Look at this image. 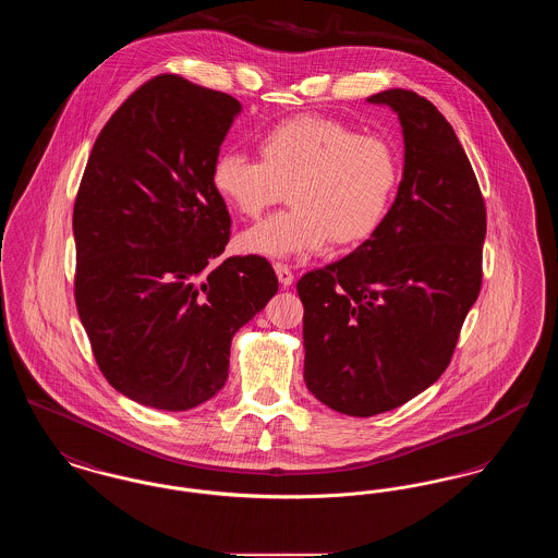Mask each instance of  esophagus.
I'll return each mask as SVG.
<instances>
[{
	"instance_id": "34e87169",
	"label": "esophagus",
	"mask_w": 558,
	"mask_h": 558,
	"mask_svg": "<svg viewBox=\"0 0 558 558\" xmlns=\"http://www.w3.org/2000/svg\"><path fill=\"white\" fill-rule=\"evenodd\" d=\"M274 269L278 274V280L282 287H291L294 276H292L291 267L284 266V264H274Z\"/></svg>"
}]
</instances>
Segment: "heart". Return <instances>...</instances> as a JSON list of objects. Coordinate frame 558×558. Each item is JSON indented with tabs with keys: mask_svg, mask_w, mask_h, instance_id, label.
Listing matches in <instances>:
<instances>
[{
	"mask_svg": "<svg viewBox=\"0 0 558 558\" xmlns=\"http://www.w3.org/2000/svg\"><path fill=\"white\" fill-rule=\"evenodd\" d=\"M259 160L221 153L213 160V190L242 217L282 203L291 211L244 230L239 248L259 257H291L355 246L380 228L399 180L393 146L341 121L294 117L257 140Z\"/></svg>",
	"mask_w": 558,
	"mask_h": 558,
	"instance_id": "b5f03b06",
	"label": "heart"
}]
</instances>
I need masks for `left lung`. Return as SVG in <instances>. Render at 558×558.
Returning <instances> with one entry per match:
<instances>
[{"mask_svg": "<svg viewBox=\"0 0 558 558\" xmlns=\"http://www.w3.org/2000/svg\"><path fill=\"white\" fill-rule=\"evenodd\" d=\"M398 112L403 180L380 228L296 282L307 389L349 416L416 398L450 366L483 280L485 201L446 117L410 89L368 98Z\"/></svg>", "mask_w": 558, "mask_h": 558, "instance_id": "8db88e82", "label": "left lung"}]
</instances>
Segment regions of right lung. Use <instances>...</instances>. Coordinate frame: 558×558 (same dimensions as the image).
Instances as JSON below:
<instances>
[{"label": "right lung", "mask_w": 558, "mask_h": 558, "mask_svg": "<svg viewBox=\"0 0 558 558\" xmlns=\"http://www.w3.org/2000/svg\"><path fill=\"white\" fill-rule=\"evenodd\" d=\"M239 112L230 94L159 75L114 110L81 178L77 312L105 378L142 405L211 399L232 337L278 292L264 257L219 259L232 221L211 167Z\"/></svg>", "instance_id": "right-lung-1"}]
</instances>
